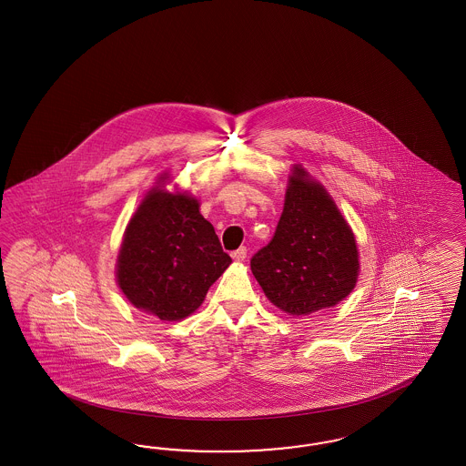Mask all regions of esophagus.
I'll use <instances>...</instances> for the list:
<instances>
[{
	"label": "esophagus",
	"instance_id": "1",
	"mask_svg": "<svg viewBox=\"0 0 466 466\" xmlns=\"http://www.w3.org/2000/svg\"><path fill=\"white\" fill-rule=\"evenodd\" d=\"M246 256H248V249L242 246V248H239L238 251H234L232 253V258H234V261H244L246 259Z\"/></svg>",
	"mask_w": 466,
	"mask_h": 466
}]
</instances>
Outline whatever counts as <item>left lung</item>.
<instances>
[{
    "label": "left lung",
    "mask_w": 466,
    "mask_h": 466,
    "mask_svg": "<svg viewBox=\"0 0 466 466\" xmlns=\"http://www.w3.org/2000/svg\"><path fill=\"white\" fill-rule=\"evenodd\" d=\"M269 300L290 314L339 304L359 275L352 230L325 187L296 167L273 239L251 259Z\"/></svg>",
    "instance_id": "8db88e82"
}]
</instances>
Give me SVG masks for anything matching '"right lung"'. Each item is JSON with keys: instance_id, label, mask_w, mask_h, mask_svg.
<instances>
[{"instance_id": "1", "label": "right lung", "mask_w": 466, "mask_h": 466, "mask_svg": "<svg viewBox=\"0 0 466 466\" xmlns=\"http://www.w3.org/2000/svg\"><path fill=\"white\" fill-rule=\"evenodd\" d=\"M230 263L195 198L154 189L127 226L117 283L138 309L177 321L201 306Z\"/></svg>"}]
</instances>
